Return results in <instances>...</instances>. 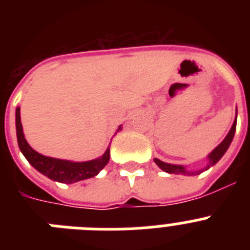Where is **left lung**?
<instances>
[{"label": "left lung", "instance_id": "obj_1", "mask_svg": "<svg viewBox=\"0 0 250 250\" xmlns=\"http://www.w3.org/2000/svg\"><path fill=\"white\" fill-rule=\"evenodd\" d=\"M238 114V111H235ZM237 114H235V119H234V123L233 125H231L230 130H229L228 135L225 136L224 140L220 143L218 146L215 147V149L213 150V151L208 155V160H209V164L207 165L205 167H203V169L200 170H188L187 167H184V165H175V164H169V163H164V161L159 160V159H154V161H155V164L158 165L159 167H160L163 171H165V173H169V174H180V175H198V174L203 173V171H205V170H208L209 167H214V165L218 163V161L222 159V156L224 155L225 152H227V150H228V147L230 146L231 141H233V138H234V134H235V129H237Z\"/></svg>", "mask_w": 250, "mask_h": 250}]
</instances>
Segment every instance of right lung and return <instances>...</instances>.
<instances>
[{
    "label": "right lung",
    "mask_w": 250,
    "mask_h": 250,
    "mask_svg": "<svg viewBox=\"0 0 250 250\" xmlns=\"http://www.w3.org/2000/svg\"><path fill=\"white\" fill-rule=\"evenodd\" d=\"M120 130L121 125L116 131H120ZM16 134L20 150L23 154V156L27 159L28 163L37 171H40L54 182L72 184V183L92 178V176L98 175L110 160V146H107L106 151L100 158L89 161L62 160V159L50 158V156L40 154L36 150L32 149L26 141L25 135H23V129H22L20 107L16 109Z\"/></svg>",
    "instance_id": "obj_1"
}]
</instances>
